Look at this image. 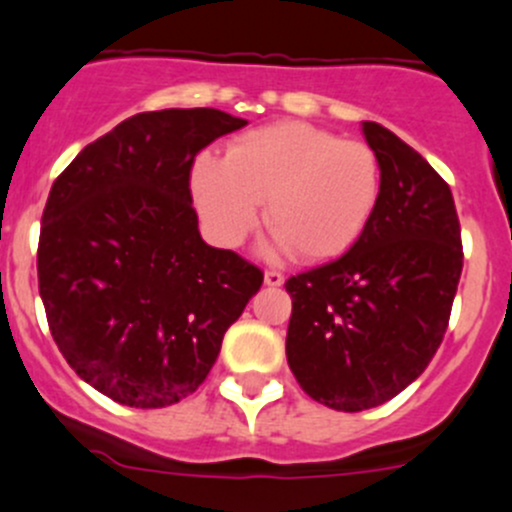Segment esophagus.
I'll list each match as a JSON object with an SVG mask.
<instances>
[{
    "label": "esophagus",
    "instance_id": "34e87169",
    "mask_svg": "<svg viewBox=\"0 0 512 512\" xmlns=\"http://www.w3.org/2000/svg\"><path fill=\"white\" fill-rule=\"evenodd\" d=\"M263 281H266V286H283V281H286V276H283L281 271H266L263 273Z\"/></svg>",
    "mask_w": 512,
    "mask_h": 512
}]
</instances>
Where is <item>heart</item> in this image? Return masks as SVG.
Returning <instances> with one entry per match:
<instances>
[{"mask_svg":"<svg viewBox=\"0 0 512 512\" xmlns=\"http://www.w3.org/2000/svg\"><path fill=\"white\" fill-rule=\"evenodd\" d=\"M191 196L219 244L239 246L254 231L258 204L273 231L271 251L306 263L346 254L381 199V164L371 146L333 131L278 121L231 141L226 159L201 154Z\"/></svg>","mask_w":512,"mask_h":512,"instance_id":"1","label":"heart"}]
</instances>
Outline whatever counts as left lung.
<instances>
[{
    "label": "left lung",
    "mask_w": 512,
    "mask_h": 512,
    "mask_svg": "<svg viewBox=\"0 0 512 512\" xmlns=\"http://www.w3.org/2000/svg\"><path fill=\"white\" fill-rule=\"evenodd\" d=\"M363 136L381 164V199L341 258L286 281V358L298 386L333 411L358 413L411 386L445 336L463 271L450 186L376 121Z\"/></svg>",
    "instance_id": "8db88e82"
}]
</instances>
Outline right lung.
Wrapping results in <instances>:
<instances>
[{"instance_id": "right-lung-1", "label": "right lung", "mask_w": 512, "mask_h": 512, "mask_svg": "<svg viewBox=\"0 0 512 512\" xmlns=\"http://www.w3.org/2000/svg\"><path fill=\"white\" fill-rule=\"evenodd\" d=\"M246 119L144 111L84 146L49 191L39 296L82 381L131 408L174 406L209 376L263 273L199 234L191 166Z\"/></svg>"}]
</instances>
